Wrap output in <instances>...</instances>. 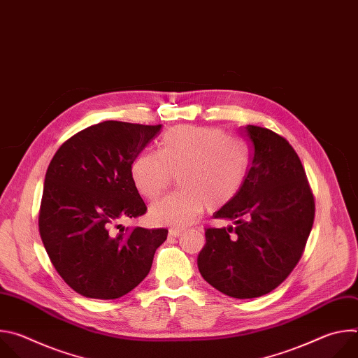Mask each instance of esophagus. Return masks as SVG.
<instances>
[{"label": "esophagus", "instance_id": "esophagus-1", "mask_svg": "<svg viewBox=\"0 0 358 358\" xmlns=\"http://www.w3.org/2000/svg\"><path fill=\"white\" fill-rule=\"evenodd\" d=\"M169 235H170L171 238H178V236L181 235V231H178V229H170V231H169Z\"/></svg>", "mask_w": 358, "mask_h": 358}]
</instances>
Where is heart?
I'll return each instance as SVG.
<instances>
[{"mask_svg":"<svg viewBox=\"0 0 358 358\" xmlns=\"http://www.w3.org/2000/svg\"><path fill=\"white\" fill-rule=\"evenodd\" d=\"M248 169L245 145L214 127L177 126L169 130L159 152L138 155L130 169L137 191L147 199L160 198L178 178L180 192L150 207L159 225L185 228L203 211L218 210L241 191Z\"/></svg>","mask_w":358,"mask_h":358,"instance_id":"obj_1","label":"heart"}]
</instances>
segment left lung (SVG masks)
Returning a JSON list of instances; mask_svg holds the SVG:
<instances>
[{
  "mask_svg": "<svg viewBox=\"0 0 358 358\" xmlns=\"http://www.w3.org/2000/svg\"><path fill=\"white\" fill-rule=\"evenodd\" d=\"M241 134L250 159L243 185L213 215L236 227L207 228L196 264L217 290L252 299L272 292L297 265L313 227L315 199L286 138L250 124Z\"/></svg>",
  "mask_w": 358,
  "mask_h": 358,
  "instance_id": "8db88e82",
  "label": "left lung"
}]
</instances>
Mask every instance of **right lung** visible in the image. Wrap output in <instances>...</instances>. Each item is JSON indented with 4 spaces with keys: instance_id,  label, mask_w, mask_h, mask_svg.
I'll use <instances>...</instances> for the list:
<instances>
[{
    "instance_id": "add662e5",
    "label": "right lung",
    "mask_w": 358,
    "mask_h": 358,
    "mask_svg": "<svg viewBox=\"0 0 358 358\" xmlns=\"http://www.w3.org/2000/svg\"><path fill=\"white\" fill-rule=\"evenodd\" d=\"M162 124L108 120L55 152L46 170L39 234L61 278L90 299H119L150 272L167 229L124 228L145 213L130 169ZM120 231H117V229Z\"/></svg>"
}]
</instances>
